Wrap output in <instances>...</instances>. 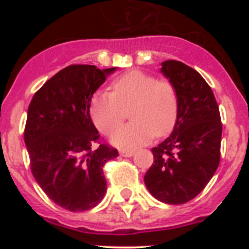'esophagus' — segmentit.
<instances>
[{
	"instance_id": "esophagus-1",
	"label": "esophagus",
	"mask_w": 249,
	"mask_h": 249,
	"mask_svg": "<svg viewBox=\"0 0 249 249\" xmlns=\"http://www.w3.org/2000/svg\"><path fill=\"white\" fill-rule=\"evenodd\" d=\"M120 155L122 157H132L133 156V151H124V149H122V151H120Z\"/></svg>"
}]
</instances>
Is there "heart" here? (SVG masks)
<instances>
[{
  "mask_svg": "<svg viewBox=\"0 0 249 249\" xmlns=\"http://www.w3.org/2000/svg\"><path fill=\"white\" fill-rule=\"evenodd\" d=\"M131 109L129 124L112 133L111 143L121 149H135L172 131L178 116L176 89L168 81H157L142 71H131L112 83V93L98 91L92 97L89 112L102 133H111Z\"/></svg>",
  "mask_w": 249,
  "mask_h": 249,
  "instance_id": "b5f03b06",
  "label": "heart"
}]
</instances>
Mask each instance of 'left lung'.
I'll return each instance as SVG.
<instances>
[{
  "mask_svg": "<svg viewBox=\"0 0 249 249\" xmlns=\"http://www.w3.org/2000/svg\"><path fill=\"white\" fill-rule=\"evenodd\" d=\"M178 97V116L168 138L152 148L155 162L144 184L156 199L183 204L203 191L218 168L222 123L212 89L198 72L179 61L160 63Z\"/></svg>",
  "mask_w": 249,
  "mask_h": 249,
  "instance_id": "8db88e82",
  "label": "left lung"
}]
</instances>
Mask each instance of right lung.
Here are the masks:
<instances>
[{"label":"right lung","instance_id":"1","mask_svg":"<svg viewBox=\"0 0 249 249\" xmlns=\"http://www.w3.org/2000/svg\"><path fill=\"white\" fill-rule=\"evenodd\" d=\"M117 67L63 68L35 93L27 112L25 143L38 186L65 210L82 212L105 197L102 167L117 149L93 144L100 138L89 114L92 96Z\"/></svg>","mask_w":249,"mask_h":249}]
</instances>
